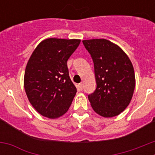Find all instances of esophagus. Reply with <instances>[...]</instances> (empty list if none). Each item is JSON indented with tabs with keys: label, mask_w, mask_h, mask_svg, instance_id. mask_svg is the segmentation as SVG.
<instances>
[{
	"label": "esophagus",
	"mask_w": 155,
	"mask_h": 155,
	"mask_svg": "<svg viewBox=\"0 0 155 155\" xmlns=\"http://www.w3.org/2000/svg\"><path fill=\"white\" fill-rule=\"evenodd\" d=\"M78 88L81 90V91L83 89V84H82V83H80V84H78Z\"/></svg>",
	"instance_id": "esophagus-1"
}]
</instances>
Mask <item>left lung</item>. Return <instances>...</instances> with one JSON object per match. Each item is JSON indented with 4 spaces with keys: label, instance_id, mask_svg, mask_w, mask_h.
I'll list each match as a JSON object with an SVG mask.
<instances>
[{
    "label": "left lung",
    "instance_id": "obj_1",
    "mask_svg": "<svg viewBox=\"0 0 155 155\" xmlns=\"http://www.w3.org/2000/svg\"><path fill=\"white\" fill-rule=\"evenodd\" d=\"M94 63L96 89L88 94L91 107L103 117H113L124 111L135 87L133 64L127 55L110 41H82Z\"/></svg>",
    "mask_w": 155,
    "mask_h": 155
}]
</instances>
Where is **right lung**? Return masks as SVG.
<instances>
[{
	"instance_id": "1",
	"label": "right lung",
	"mask_w": 155,
	"mask_h": 155,
	"mask_svg": "<svg viewBox=\"0 0 155 155\" xmlns=\"http://www.w3.org/2000/svg\"><path fill=\"white\" fill-rule=\"evenodd\" d=\"M80 39L50 38L35 48L27 64L24 87L30 103L42 116L54 119L68 112L77 92L68 68Z\"/></svg>"
}]
</instances>
